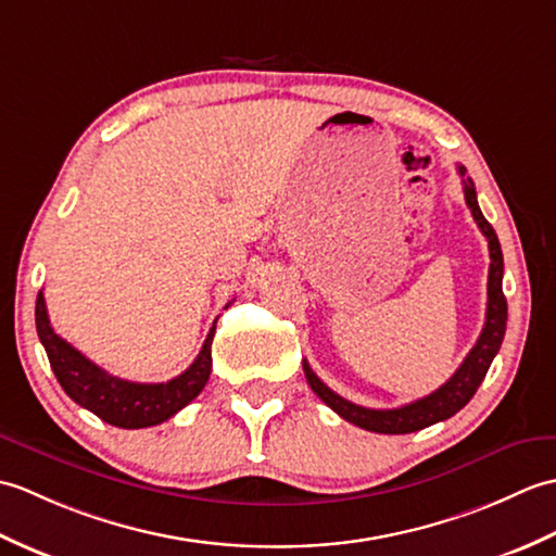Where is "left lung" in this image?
Instances as JSON below:
<instances>
[{
	"label": "left lung",
	"instance_id": "left-lung-1",
	"mask_svg": "<svg viewBox=\"0 0 556 556\" xmlns=\"http://www.w3.org/2000/svg\"><path fill=\"white\" fill-rule=\"evenodd\" d=\"M459 174L464 178L462 180L464 200L468 208H471L473 220L478 224L480 232H483L488 240L490 274H488V312H485L483 332H480L473 350L466 354L462 366L456 368V374L445 382V386H440L435 392H430L428 397H421L412 404L397 406V409H366V406L352 404L344 397H340L338 392H332L326 382L312 371V366L304 362L306 382H309L318 397L324 400L332 412L340 414L344 421H350L364 430H371V433H386V435L414 433V430L445 421V418L464 409L468 400L476 394L480 382H483L488 368L492 359H495V354L500 352V344L504 340V330H507V300H504V292H502V276H504L502 247L497 240V232L492 230L483 212H480L473 180L466 176L464 166H459Z\"/></svg>",
	"mask_w": 556,
	"mask_h": 556
}]
</instances>
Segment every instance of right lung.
I'll return each instance as SVG.
<instances>
[{
  "mask_svg": "<svg viewBox=\"0 0 556 556\" xmlns=\"http://www.w3.org/2000/svg\"><path fill=\"white\" fill-rule=\"evenodd\" d=\"M35 326L59 386L73 402L116 428H150L168 421L204 390L208 374H212V340L216 324L208 330L202 350L188 371L168 382H130L109 376L104 368L92 364L88 356L56 336L49 324L42 292L37 294L35 302Z\"/></svg>",
  "mask_w": 556,
  "mask_h": 556,
  "instance_id": "right-lung-1",
  "label": "right lung"
}]
</instances>
